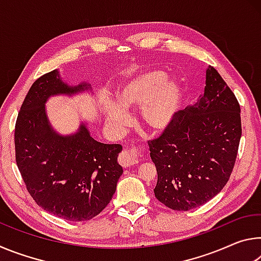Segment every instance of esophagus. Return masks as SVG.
<instances>
[{"instance_id":"34e87169","label":"esophagus","mask_w":261,"mask_h":261,"mask_svg":"<svg viewBox=\"0 0 261 261\" xmlns=\"http://www.w3.org/2000/svg\"><path fill=\"white\" fill-rule=\"evenodd\" d=\"M118 162L122 167H131L136 165L138 162V158H137L134 153H131L130 151H123L121 153L120 158H118Z\"/></svg>"}]
</instances>
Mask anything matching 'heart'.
<instances>
[{
  "label": "heart",
  "instance_id": "b5f03b06",
  "mask_svg": "<svg viewBox=\"0 0 261 261\" xmlns=\"http://www.w3.org/2000/svg\"><path fill=\"white\" fill-rule=\"evenodd\" d=\"M182 92L176 82L166 79L162 71L141 73L118 91L114 101L101 105L105 121L114 131L120 134L129 125L130 116L126 110L140 106V121L148 129L161 132L174 120L179 108Z\"/></svg>",
  "mask_w": 261,
  "mask_h": 261
}]
</instances>
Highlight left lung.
<instances>
[{
    "instance_id": "obj_1",
    "label": "left lung",
    "mask_w": 261,
    "mask_h": 261,
    "mask_svg": "<svg viewBox=\"0 0 261 261\" xmlns=\"http://www.w3.org/2000/svg\"><path fill=\"white\" fill-rule=\"evenodd\" d=\"M242 136L241 107L213 67L200 100L176 113L159 138L148 141L156 167V199L174 211L204 205L227 184Z\"/></svg>"
}]
</instances>
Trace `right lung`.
Segmentation results:
<instances>
[{
    "mask_svg": "<svg viewBox=\"0 0 261 261\" xmlns=\"http://www.w3.org/2000/svg\"><path fill=\"white\" fill-rule=\"evenodd\" d=\"M91 91L81 83L70 86L54 70L33 83L20 107L15 127L16 162L26 189L43 210L68 221H87L101 213L123 174L120 144L92 138L86 123L74 134L56 132L46 113L50 96Z\"/></svg>",
    "mask_w": 261,
    "mask_h": 261,
    "instance_id": "add662e5",
    "label": "right lung"
}]
</instances>
